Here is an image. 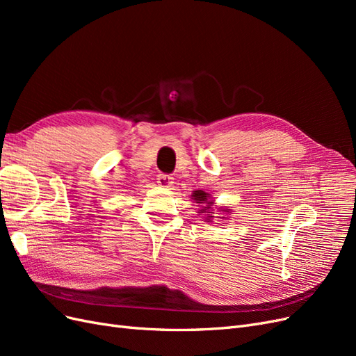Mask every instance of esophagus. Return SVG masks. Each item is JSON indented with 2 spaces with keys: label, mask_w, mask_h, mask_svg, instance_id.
<instances>
[{
  "label": "esophagus",
  "mask_w": 356,
  "mask_h": 356,
  "mask_svg": "<svg viewBox=\"0 0 356 356\" xmlns=\"http://www.w3.org/2000/svg\"><path fill=\"white\" fill-rule=\"evenodd\" d=\"M157 184L160 187H170L172 184H174V178H172L170 175H166V174H159L157 175Z\"/></svg>",
  "instance_id": "1"
}]
</instances>
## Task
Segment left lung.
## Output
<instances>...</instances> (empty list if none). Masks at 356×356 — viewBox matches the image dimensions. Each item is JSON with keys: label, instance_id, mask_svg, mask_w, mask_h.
Segmentation results:
<instances>
[{"label": "left lung", "instance_id": "left-lung-1", "mask_svg": "<svg viewBox=\"0 0 356 356\" xmlns=\"http://www.w3.org/2000/svg\"><path fill=\"white\" fill-rule=\"evenodd\" d=\"M191 199L195 200L196 203H200L202 204V209H199V213H202V215H204V221H212V218H213V213L215 212H212L213 209H212V204H213V200H211V195H208L207 191H203V190H196L195 193H193L191 195ZM218 211L220 212H225V213H229L230 212V209H224V208H218ZM232 213V212H230ZM218 218H224V217H218Z\"/></svg>", "mask_w": 356, "mask_h": 356}]
</instances>
